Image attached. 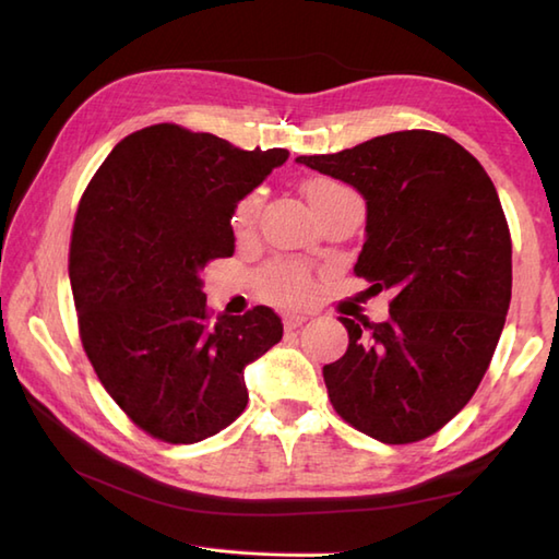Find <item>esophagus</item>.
I'll list each match as a JSON object with an SVG mask.
<instances>
[{
  "label": "esophagus",
  "instance_id": "esophagus-1",
  "mask_svg": "<svg viewBox=\"0 0 559 559\" xmlns=\"http://www.w3.org/2000/svg\"><path fill=\"white\" fill-rule=\"evenodd\" d=\"M305 322H308V314H300V312L283 314V326H286V330H298V326H302Z\"/></svg>",
  "mask_w": 559,
  "mask_h": 559
}]
</instances>
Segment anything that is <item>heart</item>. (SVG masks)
<instances>
[{"mask_svg":"<svg viewBox=\"0 0 559 559\" xmlns=\"http://www.w3.org/2000/svg\"><path fill=\"white\" fill-rule=\"evenodd\" d=\"M305 195L317 215H322L332 207L346 201H356L358 195L346 183L334 179H312L305 183ZM264 193L259 189L239 199L233 211V229L237 235H249L257 227ZM259 288L266 300L276 305H300L310 298L312 276L310 271L295 261H273L259 276Z\"/></svg>","mask_w":559,"mask_h":559,"instance_id":"heart-1","label":"heart"}]
</instances>
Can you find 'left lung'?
<instances>
[{"instance_id": "8db88e82", "label": "left lung", "mask_w": 559, "mask_h": 559, "mask_svg": "<svg viewBox=\"0 0 559 559\" xmlns=\"http://www.w3.org/2000/svg\"><path fill=\"white\" fill-rule=\"evenodd\" d=\"M300 164L368 205L354 273L390 290L388 322H354L322 368L338 417L390 445L436 433L483 382L511 302V233L495 183L453 138L400 130Z\"/></svg>"}]
</instances>
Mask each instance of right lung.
Listing matches in <instances>:
<instances>
[{"mask_svg":"<svg viewBox=\"0 0 559 559\" xmlns=\"http://www.w3.org/2000/svg\"><path fill=\"white\" fill-rule=\"evenodd\" d=\"M288 150L159 123L130 133L76 207L70 286L84 354L138 429L199 443L247 407L245 366L281 342L271 308L213 320L201 271L233 257V211Z\"/></svg>","mask_w":559,"mask_h":559,"instance_id":"right-lung-1","label":"right lung"}]
</instances>
